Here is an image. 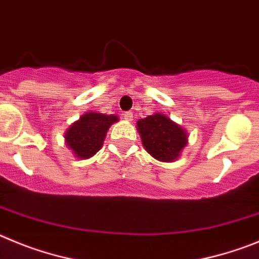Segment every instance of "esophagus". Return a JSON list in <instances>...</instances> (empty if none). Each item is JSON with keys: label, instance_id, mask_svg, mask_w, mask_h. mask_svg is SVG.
I'll return each mask as SVG.
<instances>
[{"label": "esophagus", "instance_id": "esophagus-1", "mask_svg": "<svg viewBox=\"0 0 259 259\" xmlns=\"http://www.w3.org/2000/svg\"><path fill=\"white\" fill-rule=\"evenodd\" d=\"M124 118L127 121H132L133 120V113L132 112H125L124 113Z\"/></svg>", "mask_w": 259, "mask_h": 259}]
</instances>
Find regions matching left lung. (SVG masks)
Returning <instances> with one entry per match:
<instances>
[{"label":"left lung","instance_id":"left-lung-1","mask_svg":"<svg viewBox=\"0 0 259 259\" xmlns=\"http://www.w3.org/2000/svg\"><path fill=\"white\" fill-rule=\"evenodd\" d=\"M137 129L144 150L158 161H174L187 146L186 130L162 113H153L141 118L137 122Z\"/></svg>","mask_w":259,"mask_h":259}]
</instances>
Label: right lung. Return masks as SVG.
<instances>
[{
	"mask_svg": "<svg viewBox=\"0 0 259 259\" xmlns=\"http://www.w3.org/2000/svg\"><path fill=\"white\" fill-rule=\"evenodd\" d=\"M117 121L118 117L115 115L86 112L64 134L67 146L77 158L92 157L103 146L109 126Z\"/></svg>",
	"mask_w": 259,
	"mask_h": 259,
	"instance_id": "obj_1",
	"label": "right lung"
}]
</instances>
